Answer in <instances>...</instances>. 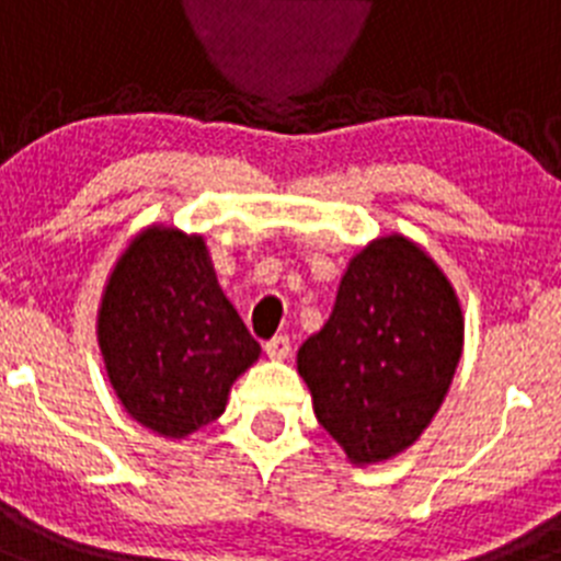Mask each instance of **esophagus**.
Listing matches in <instances>:
<instances>
[{"mask_svg":"<svg viewBox=\"0 0 561 561\" xmlns=\"http://www.w3.org/2000/svg\"><path fill=\"white\" fill-rule=\"evenodd\" d=\"M264 351H266V356H272V359H286L291 351V340L286 334H277V336H272V340H266Z\"/></svg>","mask_w":561,"mask_h":561,"instance_id":"esophagus-1","label":"esophagus"}]
</instances>
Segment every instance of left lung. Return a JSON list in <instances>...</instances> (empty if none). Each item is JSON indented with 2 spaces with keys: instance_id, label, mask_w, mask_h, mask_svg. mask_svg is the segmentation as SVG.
I'll use <instances>...</instances> for the list:
<instances>
[{
  "instance_id": "obj_1",
  "label": "left lung",
  "mask_w": 561,
  "mask_h": 561,
  "mask_svg": "<svg viewBox=\"0 0 561 561\" xmlns=\"http://www.w3.org/2000/svg\"><path fill=\"white\" fill-rule=\"evenodd\" d=\"M463 348V317L444 272L413 241L379 238L342 275L329 323L297 351L317 421L354 463L408 449Z\"/></svg>"
}]
</instances>
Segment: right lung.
<instances>
[{
  "label": "right lung",
  "instance_id": "obj_1",
  "mask_svg": "<svg viewBox=\"0 0 561 561\" xmlns=\"http://www.w3.org/2000/svg\"><path fill=\"white\" fill-rule=\"evenodd\" d=\"M98 340L123 408L168 438L219 419L230 385L261 354L216 284L205 241L171 227L146 230L123 252Z\"/></svg>",
  "mask_w": 561,
  "mask_h": 561
}]
</instances>
